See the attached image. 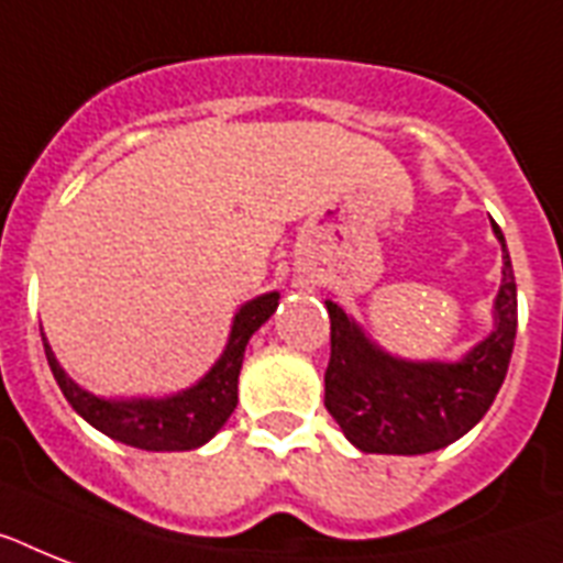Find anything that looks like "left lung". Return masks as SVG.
Returning a JSON list of instances; mask_svg holds the SVG:
<instances>
[{"instance_id": "left-lung-1", "label": "left lung", "mask_w": 563, "mask_h": 563, "mask_svg": "<svg viewBox=\"0 0 563 563\" xmlns=\"http://www.w3.org/2000/svg\"><path fill=\"white\" fill-rule=\"evenodd\" d=\"M504 280L495 329L460 361H405L385 353L338 303L327 300L329 367L323 405L364 454H431L456 442L492 408L518 332V286L504 231Z\"/></svg>"}]
</instances>
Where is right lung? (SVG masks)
<instances>
[{
  "label": "right lung",
  "instance_id": "add662e5",
  "mask_svg": "<svg viewBox=\"0 0 563 563\" xmlns=\"http://www.w3.org/2000/svg\"><path fill=\"white\" fill-rule=\"evenodd\" d=\"M277 300L280 295L268 291L240 306L217 364L194 387L176 396H164V399H100L66 376V369L59 367L52 346L45 341L43 329L40 335H43L45 358L59 390L91 428L141 451H190V448L205 445L228 422V416L234 413L245 346L251 335L272 318Z\"/></svg>",
  "mask_w": 563,
  "mask_h": 563
}]
</instances>
